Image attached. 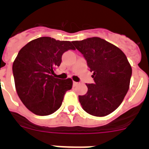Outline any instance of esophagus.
I'll use <instances>...</instances> for the list:
<instances>
[{"label": "esophagus", "instance_id": "1", "mask_svg": "<svg viewBox=\"0 0 149 149\" xmlns=\"http://www.w3.org/2000/svg\"><path fill=\"white\" fill-rule=\"evenodd\" d=\"M73 84H74V86H77V84H78V83H77V82H75V81H74V82H73Z\"/></svg>", "mask_w": 149, "mask_h": 149}]
</instances>
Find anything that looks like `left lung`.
Segmentation results:
<instances>
[{
	"label": "left lung",
	"instance_id": "obj_1",
	"mask_svg": "<svg viewBox=\"0 0 149 149\" xmlns=\"http://www.w3.org/2000/svg\"><path fill=\"white\" fill-rule=\"evenodd\" d=\"M72 43L86 60L95 81L86 84V95L78 96L83 109L94 116L109 115L122 104L128 91L131 64L122 50L99 37Z\"/></svg>",
	"mask_w": 149,
	"mask_h": 149
}]
</instances>
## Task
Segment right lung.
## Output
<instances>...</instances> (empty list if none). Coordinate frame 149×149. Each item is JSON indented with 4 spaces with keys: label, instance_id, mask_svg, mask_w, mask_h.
Returning a JSON list of instances; mask_svg holds the SVG:
<instances>
[{
    "label": "right lung",
    "instance_id": "add662e5",
    "mask_svg": "<svg viewBox=\"0 0 149 149\" xmlns=\"http://www.w3.org/2000/svg\"><path fill=\"white\" fill-rule=\"evenodd\" d=\"M69 49H75L69 41L40 37L24 46L13 62L17 94L36 115L48 116L56 111L65 93L72 89V79L62 80L54 76L62 55Z\"/></svg>",
    "mask_w": 149,
    "mask_h": 149
}]
</instances>
